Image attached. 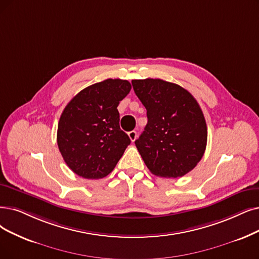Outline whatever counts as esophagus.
<instances>
[{"label": "esophagus", "mask_w": 259, "mask_h": 259, "mask_svg": "<svg viewBox=\"0 0 259 259\" xmlns=\"http://www.w3.org/2000/svg\"><path fill=\"white\" fill-rule=\"evenodd\" d=\"M128 137H130V139H131V141H135L136 140V138H137V132L136 131H132V132H130L128 133Z\"/></svg>", "instance_id": "esophagus-1"}]
</instances>
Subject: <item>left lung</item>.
I'll return each instance as SVG.
<instances>
[{
  "label": "left lung",
  "mask_w": 259,
  "mask_h": 259,
  "mask_svg": "<svg viewBox=\"0 0 259 259\" xmlns=\"http://www.w3.org/2000/svg\"><path fill=\"white\" fill-rule=\"evenodd\" d=\"M134 91L147 109L148 124L135 141L148 169L161 178H181L203 157L207 126L189 91L159 78L133 79Z\"/></svg>",
  "instance_id": "left-lung-1"
}]
</instances>
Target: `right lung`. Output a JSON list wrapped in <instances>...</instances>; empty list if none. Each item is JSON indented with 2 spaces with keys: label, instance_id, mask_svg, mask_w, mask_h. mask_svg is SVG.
<instances>
[{
  "label": "right lung",
  "instance_id": "1",
  "mask_svg": "<svg viewBox=\"0 0 259 259\" xmlns=\"http://www.w3.org/2000/svg\"><path fill=\"white\" fill-rule=\"evenodd\" d=\"M131 89L125 79L108 78L82 89L65 107L57 144L65 162L78 177L105 178L131 143L120 128L117 109Z\"/></svg>",
  "mask_w": 259,
  "mask_h": 259
}]
</instances>
